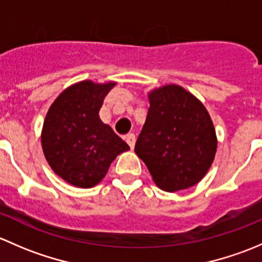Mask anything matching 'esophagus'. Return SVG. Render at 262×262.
<instances>
[{
  "mask_svg": "<svg viewBox=\"0 0 262 262\" xmlns=\"http://www.w3.org/2000/svg\"><path fill=\"white\" fill-rule=\"evenodd\" d=\"M125 142L129 144V147H130L132 149H133L134 144H136V136H134L133 133L126 134V136H125Z\"/></svg>",
  "mask_w": 262,
  "mask_h": 262,
  "instance_id": "34e87169",
  "label": "esophagus"
}]
</instances>
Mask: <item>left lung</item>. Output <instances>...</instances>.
<instances>
[{
    "label": "left lung",
    "instance_id": "left-lung-1",
    "mask_svg": "<svg viewBox=\"0 0 262 262\" xmlns=\"http://www.w3.org/2000/svg\"><path fill=\"white\" fill-rule=\"evenodd\" d=\"M149 107L136 143L160 189H189L207 175L215 157L214 124L207 107L179 84H165L148 92Z\"/></svg>",
    "mask_w": 262,
    "mask_h": 262
}]
</instances>
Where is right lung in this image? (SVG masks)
<instances>
[{
    "label": "right lung",
    "instance_id": "add662e5",
    "mask_svg": "<svg viewBox=\"0 0 262 262\" xmlns=\"http://www.w3.org/2000/svg\"><path fill=\"white\" fill-rule=\"evenodd\" d=\"M115 84L90 80L71 84L53 101L44 119L41 147L47 162L55 175L76 187H94L116 156L130 149L99 116Z\"/></svg>",
    "mask_w": 262,
    "mask_h": 262
}]
</instances>
